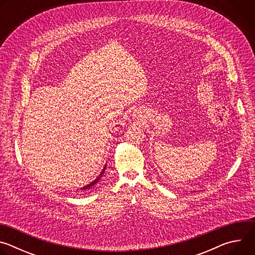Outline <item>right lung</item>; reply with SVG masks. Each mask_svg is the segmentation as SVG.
I'll return each mask as SVG.
<instances>
[{
  "instance_id": "right-lung-1",
  "label": "right lung",
  "mask_w": 255,
  "mask_h": 255,
  "mask_svg": "<svg viewBox=\"0 0 255 255\" xmlns=\"http://www.w3.org/2000/svg\"><path fill=\"white\" fill-rule=\"evenodd\" d=\"M105 169H106V166L104 167V169H103V171H102V173L99 175V177H97V179H95L94 181H92V183L90 184V185H88V186H86V187H84V188H82L81 190H89V189H91L93 186H95L97 183H98V181H99V179H100V177L102 176V174L104 173V171H105Z\"/></svg>"
}]
</instances>
